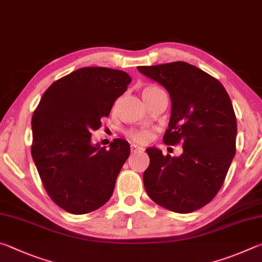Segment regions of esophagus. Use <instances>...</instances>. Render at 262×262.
Here are the masks:
<instances>
[{
  "label": "esophagus",
  "mask_w": 262,
  "mask_h": 262,
  "mask_svg": "<svg viewBox=\"0 0 262 262\" xmlns=\"http://www.w3.org/2000/svg\"><path fill=\"white\" fill-rule=\"evenodd\" d=\"M143 148L142 147H140V145H137V144H132L130 145V151L132 152H137V151H143Z\"/></svg>",
  "instance_id": "esophagus-1"
}]
</instances>
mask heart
I'll use <instances>...</instances> for the list:
<instances>
[{
  "label": "heart",
  "instance_id": "b5f03b06",
  "mask_svg": "<svg viewBox=\"0 0 262 262\" xmlns=\"http://www.w3.org/2000/svg\"><path fill=\"white\" fill-rule=\"evenodd\" d=\"M157 90H159V89L155 85H145L142 89V96L151 95L152 92ZM151 134L152 132L150 129H128L126 132V135L130 140L137 142V143H145V142H148L150 137H151Z\"/></svg>",
  "mask_w": 262,
  "mask_h": 262
}]
</instances>
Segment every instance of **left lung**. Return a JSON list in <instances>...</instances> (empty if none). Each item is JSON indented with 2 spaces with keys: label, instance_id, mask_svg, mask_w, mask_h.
Returning a JSON list of instances; mask_svg holds the SVG:
<instances>
[{
  "label": "left lung",
  "instance_id": "obj_1",
  "mask_svg": "<svg viewBox=\"0 0 262 262\" xmlns=\"http://www.w3.org/2000/svg\"><path fill=\"white\" fill-rule=\"evenodd\" d=\"M171 97V118L163 142L183 144L179 157L147 149L143 173L149 198L167 210L187 214L205 207L219 193L236 154L237 119L220 81L187 62L137 67Z\"/></svg>",
  "mask_w": 262,
  "mask_h": 262
}]
</instances>
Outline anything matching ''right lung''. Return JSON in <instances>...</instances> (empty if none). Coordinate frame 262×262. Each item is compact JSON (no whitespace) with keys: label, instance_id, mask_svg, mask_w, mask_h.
<instances>
[{"label":"right lung","instance_id":"right-lung-1","mask_svg":"<svg viewBox=\"0 0 262 262\" xmlns=\"http://www.w3.org/2000/svg\"><path fill=\"white\" fill-rule=\"evenodd\" d=\"M130 82L122 70L77 69L53 83L34 110L32 158L48 196L70 214H88L112 196L129 143L115 139L100 148L91 144V133Z\"/></svg>","mask_w":262,"mask_h":262}]
</instances>
